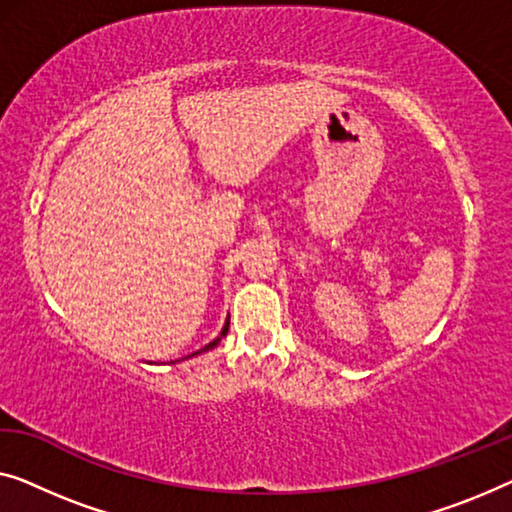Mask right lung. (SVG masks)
I'll list each match as a JSON object with an SVG mask.
<instances>
[{
	"mask_svg": "<svg viewBox=\"0 0 512 512\" xmlns=\"http://www.w3.org/2000/svg\"><path fill=\"white\" fill-rule=\"evenodd\" d=\"M227 329H230V322H227V324H225V329H223V331H220V338H216V340H213V342H209V345H207V347H204V349H200V352H195V354H202V352H207V349H211V347H216V345H218V342H220V340H223V338H225V335H227Z\"/></svg>",
	"mask_w": 512,
	"mask_h": 512,
	"instance_id": "right-lung-1",
	"label": "right lung"
}]
</instances>
